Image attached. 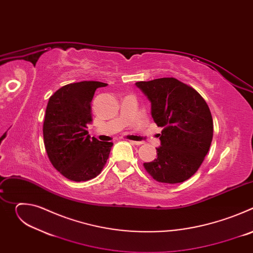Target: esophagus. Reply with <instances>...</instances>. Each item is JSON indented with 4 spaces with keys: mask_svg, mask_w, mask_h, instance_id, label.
<instances>
[{
    "mask_svg": "<svg viewBox=\"0 0 253 253\" xmlns=\"http://www.w3.org/2000/svg\"><path fill=\"white\" fill-rule=\"evenodd\" d=\"M129 142L134 144V145H141V144H142V142H139V141H132V140H130Z\"/></svg>",
    "mask_w": 253,
    "mask_h": 253,
    "instance_id": "esophagus-1",
    "label": "esophagus"
}]
</instances>
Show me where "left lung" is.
<instances>
[{"instance_id": "obj_1", "label": "left lung", "mask_w": 253, "mask_h": 253, "mask_svg": "<svg viewBox=\"0 0 253 253\" xmlns=\"http://www.w3.org/2000/svg\"><path fill=\"white\" fill-rule=\"evenodd\" d=\"M136 86L151 102L154 122L163 127L157 158L143 166L162 183L189 179L202 164L211 145L213 120L202 96L176 78L140 81Z\"/></svg>"}]
</instances>
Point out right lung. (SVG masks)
<instances>
[{
    "label": "right lung",
    "mask_w": 253,
    "mask_h": 253,
    "mask_svg": "<svg viewBox=\"0 0 253 253\" xmlns=\"http://www.w3.org/2000/svg\"><path fill=\"white\" fill-rule=\"evenodd\" d=\"M107 85L98 81L71 83L49 99L43 125L45 148L56 170L72 181L95 178L109 158L113 143L90 139L86 130L92 121L94 93Z\"/></svg>",
    "instance_id": "add662e5"
}]
</instances>
